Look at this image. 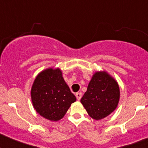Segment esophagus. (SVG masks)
Masks as SVG:
<instances>
[{"label":"esophagus","mask_w":148,"mask_h":148,"mask_svg":"<svg viewBox=\"0 0 148 148\" xmlns=\"http://www.w3.org/2000/svg\"><path fill=\"white\" fill-rule=\"evenodd\" d=\"M75 96H76V98L78 100H80L82 97V93L81 92H76V93H75Z\"/></svg>","instance_id":"34e87169"}]
</instances>
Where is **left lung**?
Returning <instances> with one entry per match:
<instances>
[{
    "label": "left lung",
    "instance_id": "left-lung-1",
    "mask_svg": "<svg viewBox=\"0 0 148 148\" xmlns=\"http://www.w3.org/2000/svg\"><path fill=\"white\" fill-rule=\"evenodd\" d=\"M120 92L118 84L105 72H97L92 77L81 102L90 117L99 120L115 110Z\"/></svg>",
    "mask_w": 148,
    "mask_h": 148
}]
</instances>
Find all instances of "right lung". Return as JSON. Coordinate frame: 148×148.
<instances>
[{
    "mask_svg": "<svg viewBox=\"0 0 148 148\" xmlns=\"http://www.w3.org/2000/svg\"><path fill=\"white\" fill-rule=\"evenodd\" d=\"M31 98L37 113L50 121L62 119L71 104L76 101L61 70L52 68L37 75L31 90Z\"/></svg>",
    "mask_w": 148,
    "mask_h": 148,
    "instance_id": "add662e5",
    "label": "right lung"
}]
</instances>
